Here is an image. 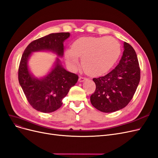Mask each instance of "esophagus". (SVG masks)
<instances>
[{"instance_id":"1","label":"esophagus","mask_w":158,"mask_h":158,"mask_svg":"<svg viewBox=\"0 0 158 158\" xmlns=\"http://www.w3.org/2000/svg\"><path fill=\"white\" fill-rule=\"evenodd\" d=\"M86 80H87L86 78L82 77H79V79H78L80 82H83V81H84Z\"/></svg>"}]
</instances>
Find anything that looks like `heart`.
<instances>
[{
  "instance_id": "b5f03b06",
  "label": "heart",
  "mask_w": 158,
  "mask_h": 158,
  "mask_svg": "<svg viewBox=\"0 0 158 158\" xmlns=\"http://www.w3.org/2000/svg\"><path fill=\"white\" fill-rule=\"evenodd\" d=\"M121 53L119 42L112 36L84 37L76 40L73 48L65 52V60L72 70L77 68L79 57L85 72L89 75H100L108 71Z\"/></svg>"
}]
</instances>
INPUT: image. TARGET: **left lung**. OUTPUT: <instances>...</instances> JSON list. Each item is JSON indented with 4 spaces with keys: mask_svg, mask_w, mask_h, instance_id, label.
Segmentation results:
<instances>
[{
    "mask_svg": "<svg viewBox=\"0 0 158 158\" xmlns=\"http://www.w3.org/2000/svg\"><path fill=\"white\" fill-rule=\"evenodd\" d=\"M122 59L116 68L93 80L96 89L90 97L91 105L102 112H113L126 106L137 89L140 70L133 48L124 42Z\"/></svg>",
    "mask_w": 158,
    "mask_h": 158,
    "instance_id": "1",
    "label": "left lung"
}]
</instances>
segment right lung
Listing matches in <instances>:
<instances>
[{
  "instance_id": "1",
  "label": "right lung",
  "mask_w": 158,
  "mask_h": 158,
  "mask_svg": "<svg viewBox=\"0 0 158 158\" xmlns=\"http://www.w3.org/2000/svg\"><path fill=\"white\" fill-rule=\"evenodd\" d=\"M69 36V32H58L42 37L31 42L21 57L18 70L19 82L29 104L38 111L49 113L59 109L70 88L77 84L78 77L65 70L57 57L50 71L44 77L37 78L29 69V59L32 53L36 52H52L62 57L63 42Z\"/></svg>"
}]
</instances>
